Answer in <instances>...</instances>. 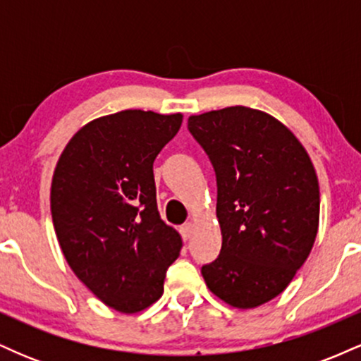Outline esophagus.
Listing matches in <instances>:
<instances>
[{
    "mask_svg": "<svg viewBox=\"0 0 361 361\" xmlns=\"http://www.w3.org/2000/svg\"><path fill=\"white\" fill-rule=\"evenodd\" d=\"M180 233H181V235H183L185 241H188V239L192 238V234H193V224L192 222H185L183 226L180 227Z\"/></svg>",
    "mask_w": 361,
    "mask_h": 361,
    "instance_id": "1",
    "label": "esophagus"
}]
</instances>
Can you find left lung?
<instances>
[{
  "label": "left lung",
  "mask_w": 361,
  "mask_h": 361,
  "mask_svg": "<svg viewBox=\"0 0 361 361\" xmlns=\"http://www.w3.org/2000/svg\"><path fill=\"white\" fill-rule=\"evenodd\" d=\"M217 178L221 255L202 267L214 295L252 309L280 295L319 227V183L299 139L271 115L227 106L188 118Z\"/></svg>",
  "instance_id": "8db88e82"
}]
</instances>
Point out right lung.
Listing matches in <instances>:
<instances>
[{"instance_id": "right-lung-1", "label": "right lung", "mask_w": 361, "mask_h": 361, "mask_svg": "<svg viewBox=\"0 0 361 361\" xmlns=\"http://www.w3.org/2000/svg\"><path fill=\"white\" fill-rule=\"evenodd\" d=\"M183 115L123 110L80 128L57 161L51 212L74 275L123 314L163 295L181 235L157 212L152 164Z\"/></svg>"}]
</instances>
